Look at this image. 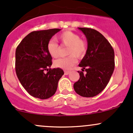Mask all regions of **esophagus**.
I'll return each mask as SVG.
<instances>
[{
    "mask_svg": "<svg viewBox=\"0 0 133 133\" xmlns=\"http://www.w3.org/2000/svg\"><path fill=\"white\" fill-rule=\"evenodd\" d=\"M69 73H70V71H64V74H65V75H68Z\"/></svg>",
    "mask_w": 133,
    "mask_h": 133,
    "instance_id": "34e87169",
    "label": "esophagus"
}]
</instances>
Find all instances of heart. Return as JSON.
Listing matches in <instances>:
<instances>
[{
	"label": "heart",
	"mask_w": 133,
	"mask_h": 133,
	"mask_svg": "<svg viewBox=\"0 0 133 133\" xmlns=\"http://www.w3.org/2000/svg\"><path fill=\"white\" fill-rule=\"evenodd\" d=\"M57 40L64 46H68L67 54L69 56L60 58L54 62L57 68L65 70L71 69L76 63L77 59L83 57L88 49V44L85 40L80 38L77 33L71 31H65L57 37ZM47 50L53 57H57L59 55L60 46L57 43L51 40L47 44Z\"/></svg>",
	"instance_id": "b5f03b06"
}]
</instances>
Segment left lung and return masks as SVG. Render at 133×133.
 I'll return each mask as SVG.
<instances>
[{
  "mask_svg": "<svg viewBox=\"0 0 133 133\" xmlns=\"http://www.w3.org/2000/svg\"><path fill=\"white\" fill-rule=\"evenodd\" d=\"M78 29L87 38L88 49L79 64L86 74L78 71L80 78L74 84V89L81 97H93L104 90L113 74L114 51L107 39L97 30Z\"/></svg>",
  "mask_w": 133,
  "mask_h": 133,
  "instance_id": "1",
  "label": "left lung"
}]
</instances>
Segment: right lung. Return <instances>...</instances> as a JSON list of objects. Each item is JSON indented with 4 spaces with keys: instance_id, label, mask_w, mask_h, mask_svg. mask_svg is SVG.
<instances>
[{
    "instance_id": "obj_1",
    "label": "right lung",
    "mask_w": 133,
    "mask_h": 133,
    "mask_svg": "<svg viewBox=\"0 0 133 133\" xmlns=\"http://www.w3.org/2000/svg\"><path fill=\"white\" fill-rule=\"evenodd\" d=\"M61 29L35 31L26 36L16 50V72L28 93L40 99H47L56 92L64 71L50 69L52 56L47 44ZM46 70L47 73H45Z\"/></svg>"
}]
</instances>
